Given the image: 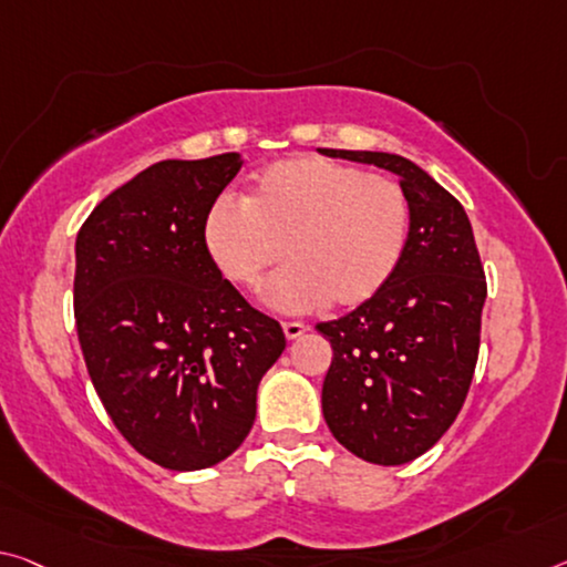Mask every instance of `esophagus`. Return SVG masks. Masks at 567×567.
I'll return each instance as SVG.
<instances>
[{
  "mask_svg": "<svg viewBox=\"0 0 567 567\" xmlns=\"http://www.w3.org/2000/svg\"><path fill=\"white\" fill-rule=\"evenodd\" d=\"M282 330L287 340H298L308 328H305L302 322H282Z\"/></svg>",
  "mask_w": 567,
  "mask_h": 567,
  "instance_id": "obj_1",
  "label": "esophagus"
}]
</instances>
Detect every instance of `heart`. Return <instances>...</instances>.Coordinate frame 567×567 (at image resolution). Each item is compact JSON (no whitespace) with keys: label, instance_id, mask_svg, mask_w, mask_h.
I'll return each instance as SVG.
<instances>
[{"label":"heart","instance_id":"1","mask_svg":"<svg viewBox=\"0 0 567 567\" xmlns=\"http://www.w3.org/2000/svg\"><path fill=\"white\" fill-rule=\"evenodd\" d=\"M409 202L396 182L322 156L269 164L245 202L219 196L204 214L202 245L224 280L257 292L290 259L265 298L282 312L373 300L403 259Z\"/></svg>","mask_w":567,"mask_h":567}]
</instances>
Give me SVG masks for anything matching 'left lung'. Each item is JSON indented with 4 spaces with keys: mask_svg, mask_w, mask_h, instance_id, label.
I'll return each instance as SVG.
<instances>
[{
    "mask_svg": "<svg viewBox=\"0 0 567 567\" xmlns=\"http://www.w3.org/2000/svg\"><path fill=\"white\" fill-rule=\"evenodd\" d=\"M399 176L409 241L391 282L353 312L318 322L332 363L322 416L350 454L399 466L429 452L470 391L487 282L464 206L413 161L383 151L320 148Z\"/></svg>",
    "mask_w": 567,
    "mask_h": 567,
    "instance_id": "8db88e82",
    "label": "left lung"
}]
</instances>
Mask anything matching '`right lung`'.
<instances>
[{
	"instance_id": "1",
	"label": "right lung",
	"mask_w": 567,
	"mask_h": 567,
	"mask_svg": "<svg viewBox=\"0 0 567 567\" xmlns=\"http://www.w3.org/2000/svg\"><path fill=\"white\" fill-rule=\"evenodd\" d=\"M239 154L158 161L95 206L75 241V322L107 416L136 452L174 472L235 454L280 322L249 308L206 257L202 221Z\"/></svg>"
}]
</instances>
